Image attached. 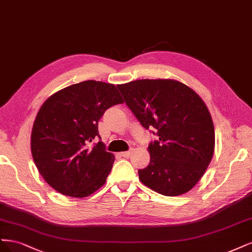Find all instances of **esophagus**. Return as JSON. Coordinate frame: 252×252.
<instances>
[{
	"mask_svg": "<svg viewBox=\"0 0 252 252\" xmlns=\"http://www.w3.org/2000/svg\"><path fill=\"white\" fill-rule=\"evenodd\" d=\"M133 152H134V148H131V149H129V151H127V152L120 153V155L123 157H129V155H131Z\"/></svg>",
	"mask_w": 252,
	"mask_h": 252,
	"instance_id": "34e87169",
	"label": "esophagus"
}]
</instances>
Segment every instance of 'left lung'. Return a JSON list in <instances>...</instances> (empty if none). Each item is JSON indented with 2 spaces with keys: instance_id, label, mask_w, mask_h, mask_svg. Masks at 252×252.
Returning a JSON list of instances; mask_svg holds the SVG:
<instances>
[{
  "instance_id": "left-lung-1",
  "label": "left lung",
  "mask_w": 252,
  "mask_h": 252,
  "mask_svg": "<svg viewBox=\"0 0 252 252\" xmlns=\"http://www.w3.org/2000/svg\"><path fill=\"white\" fill-rule=\"evenodd\" d=\"M128 109L159 139L149 144L150 164L140 181L163 196L190 190L204 175L215 150V128L206 104L173 79H139L118 85Z\"/></svg>"
}]
</instances>
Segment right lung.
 Instances as JSON below:
<instances>
[{
	"mask_svg": "<svg viewBox=\"0 0 252 252\" xmlns=\"http://www.w3.org/2000/svg\"><path fill=\"white\" fill-rule=\"evenodd\" d=\"M124 103L117 88L96 80L71 85L40 107L31 132V153L39 174L64 196L85 198L105 183L115 157L99 140L98 121Z\"/></svg>",
	"mask_w": 252,
	"mask_h": 252,
	"instance_id": "1",
	"label": "right lung"
}]
</instances>
